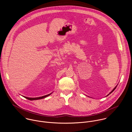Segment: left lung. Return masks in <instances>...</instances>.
Here are the masks:
<instances>
[{
    "label": "left lung",
    "mask_w": 132,
    "mask_h": 132,
    "mask_svg": "<svg viewBox=\"0 0 132 132\" xmlns=\"http://www.w3.org/2000/svg\"><path fill=\"white\" fill-rule=\"evenodd\" d=\"M117 86H116V87H115V88H114V89H113V90H112V91H111V92H110V94H111V93H112V92H113V91H114V90H115V89H116V87H117ZM108 95H109V94H108Z\"/></svg>",
    "instance_id": "1"
}]
</instances>
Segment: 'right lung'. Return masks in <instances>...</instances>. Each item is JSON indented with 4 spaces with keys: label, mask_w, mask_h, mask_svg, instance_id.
I'll list each match as a JSON object with an SVG mask.
<instances>
[{
    "label": "right lung",
    "mask_w": 132,
    "mask_h": 132,
    "mask_svg": "<svg viewBox=\"0 0 132 132\" xmlns=\"http://www.w3.org/2000/svg\"><path fill=\"white\" fill-rule=\"evenodd\" d=\"M52 93H50V94H47V95H46L45 96H41V97H36V98H30V97H26V96H24L25 98H26L27 100H30V101H33V100H40V99H42V98H44L49 95H50Z\"/></svg>",
    "instance_id": "right-lung-1"
}]
</instances>
